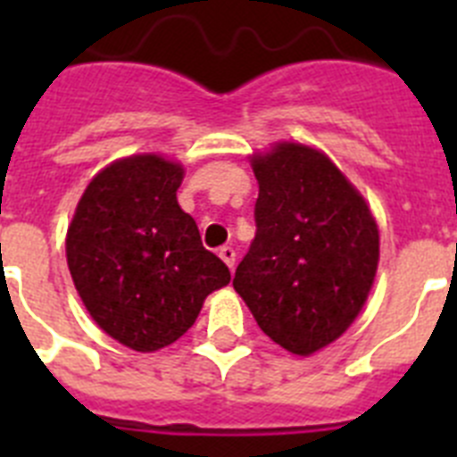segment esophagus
<instances>
[{"instance_id":"esophagus-1","label":"esophagus","mask_w":457,"mask_h":457,"mask_svg":"<svg viewBox=\"0 0 457 457\" xmlns=\"http://www.w3.org/2000/svg\"><path fill=\"white\" fill-rule=\"evenodd\" d=\"M220 258L221 261H224L226 265H228V268H236V249L233 247H221L220 249Z\"/></svg>"}]
</instances>
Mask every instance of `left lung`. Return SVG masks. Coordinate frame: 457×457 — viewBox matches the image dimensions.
<instances>
[{"mask_svg": "<svg viewBox=\"0 0 457 457\" xmlns=\"http://www.w3.org/2000/svg\"><path fill=\"white\" fill-rule=\"evenodd\" d=\"M256 237L233 288L288 353L313 354L357 318L373 286L379 233L364 196L316 148L253 155Z\"/></svg>", "mask_w": 457, "mask_h": 457, "instance_id": "8db88e82", "label": "left lung"}]
</instances>
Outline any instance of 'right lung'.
I'll return each instance as SVG.
<instances>
[{
    "instance_id": "obj_1",
    "label": "right lung",
    "mask_w": 457,
    "mask_h": 457,
    "mask_svg": "<svg viewBox=\"0 0 457 457\" xmlns=\"http://www.w3.org/2000/svg\"><path fill=\"white\" fill-rule=\"evenodd\" d=\"M183 167L160 155L109 164L68 226L72 281L103 332L137 353L179 341L212 290L231 281L179 205Z\"/></svg>"
}]
</instances>
